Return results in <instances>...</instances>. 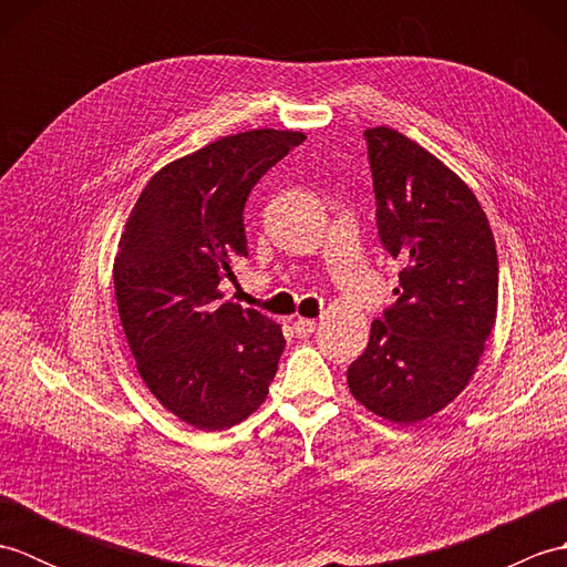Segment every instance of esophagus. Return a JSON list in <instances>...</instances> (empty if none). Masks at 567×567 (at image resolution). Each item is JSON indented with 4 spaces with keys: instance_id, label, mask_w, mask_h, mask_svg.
Here are the masks:
<instances>
[{
    "instance_id": "34e87169",
    "label": "esophagus",
    "mask_w": 567,
    "mask_h": 567,
    "mask_svg": "<svg viewBox=\"0 0 567 567\" xmlns=\"http://www.w3.org/2000/svg\"><path fill=\"white\" fill-rule=\"evenodd\" d=\"M292 327H295V333H297V336H309L311 331L317 329V321H315V319H305V317H299V319H295Z\"/></svg>"
}]
</instances>
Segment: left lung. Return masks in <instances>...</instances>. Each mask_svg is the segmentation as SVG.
Segmentation results:
<instances>
[{
	"instance_id": "obj_1",
	"label": "left lung",
	"mask_w": 567,
	"mask_h": 567,
	"mask_svg": "<svg viewBox=\"0 0 567 567\" xmlns=\"http://www.w3.org/2000/svg\"><path fill=\"white\" fill-rule=\"evenodd\" d=\"M365 141L378 234L404 268L348 388L372 414L416 424L475 375L497 317V246L473 189L436 155L390 126Z\"/></svg>"
}]
</instances>
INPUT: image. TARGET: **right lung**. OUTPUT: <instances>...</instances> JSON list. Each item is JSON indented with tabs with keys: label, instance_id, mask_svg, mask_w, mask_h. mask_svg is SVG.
I'll return each mask as SVG.
<instances>
[{
	"label": "right lung",
	"instance_id": "add662e5",
	"mask_svg": "<svg viewBox=\"0 0 567 567\" xmlns=\"http://www.w3.org/2000/svg\"><path fill=\"white\" fill-rule=\"evenodd\" d=\"M302 141V131L252 128L167 163L118 238L116 307L138 375L195 429H231L268 396L282 327L224 299L219 287L248 258L252 185Z\"/></svg>",
	"mask_w": 567,
	"mask_h": 567
}]
</instances>
